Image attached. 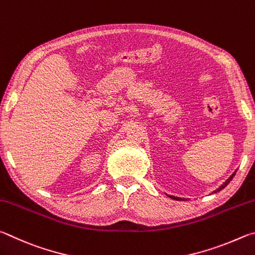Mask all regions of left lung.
<instances>
[{"label":"left lung","instance_id":"left-lung-1","mask_svg":"<svg viewBox=\"0 0 255 255\" xmlns=\"http://www.w3.org/2000/svg\"><path fill=\"white\" fill-rule=\"evenodd\" d=\"M235 172H236V171H235ZM235 172H234L233 175H232V176L229 178V179H227V180L224 182V184H223V185L220 187V188H217L215 191H214V193H217V191H220V190H222V189H224L225 187L230 184V181H231L232 179H233V177L235 176ZM169 197L172 198V199H176V200H184V199H181L180 197H175V196H169Z\"/></svg>","mask_w":255,"mask_h":255}]
</instances>
